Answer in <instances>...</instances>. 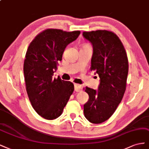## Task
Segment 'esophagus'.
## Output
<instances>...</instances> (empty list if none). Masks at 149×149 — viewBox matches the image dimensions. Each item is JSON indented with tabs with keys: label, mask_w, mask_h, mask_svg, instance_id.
I'll use <instances>...</instances> for the list:
<instances>
[{
	"label": "esophagus",
	"mask_w": 149,
	"mask_h": 149,
	"mask_svg": "<svg viewBox=\"0 0 149 149\" xmlns=\"http://www.w3.org/2000/svg\"><path fill=\"white\" fill-rule=\"evenodd\" d=\"M82 86H81V85H79V84H74V89H75V92H81V90H82Z\"/></svg>",
	"instance_id": "34e87169"
}]
</instances>
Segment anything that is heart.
Listing matches in <instances>:
<instances>
[{
	"mask_svg": "<svg viewBox=\"0 0 149 149\" xmlns=\"http://www.w3.org/2000/svg\"><path fill=\"white\" fill-rule=\"evenodd\" d=\"M89 46L88 45H84L82 46V48H89Z\"/></svg>",
	"mask_w": 149,
	"mask_h": 149,
	"instance_id": "obj_1",
	"label": "heart"
}]
</instances>
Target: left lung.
Returning a JSON list of instances; mask_svg holds the SVG:
<instances>
[{
	"label": "left lung",
	"instance_id": "left-lung-1",
	"mask_svg": "<svg viewBox=\"0 0 149 149\" xmlns=\"http://www.w3.org/2000/svg\"><path fill=\"white\" fill-rule=\"evenodd\" d=\"M93 47L91 70L99 75L97 90L86 87L89 99L84 106L85 117L94 124L111 117L125 92L128 59L124 47L116 34L107 30L84 31L82 34Z\"/></svg>",
	"mask_w": 149,
	"mask_h": 149
}]
</instances>
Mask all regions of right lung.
Instances as JSON below:
<instances>
[{"instance_id": "1", "label": "right lung", "mask_w": 149, "mask_h": 149, "mask_svg": "<svg viewBox=\"0 0 149 149\" xmlns=\"http://www.w3.org/2000/svg\"><path fill=\"white\" fill-rule=\"evenodd\" d=\"M80 34V31L47 29L28 46L23 65L26 92L33 108L46 119L61 116L74 90L70 81L53 75L65 47Z\"/></svg>"}]
</instances>
